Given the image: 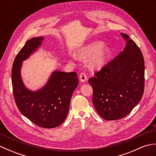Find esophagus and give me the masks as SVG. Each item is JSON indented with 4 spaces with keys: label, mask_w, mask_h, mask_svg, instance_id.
<instances>
[{
    "label": "esophagus",
    "mask_w": 156,
    "mask_h": 156,
    "mask_svg": "<svg viewBox=\"0 0 156 156\" xmlns=\"http://www.w3.org/2000/svg\"><path fill=\"white\" fill-rule=\"evenodd\" d=\"M79 78H80V80L82 82H84L87 80V76L85 74V73H81Z\"/></svg>",
    "instance_id": "34e87169"
}]
</instances>
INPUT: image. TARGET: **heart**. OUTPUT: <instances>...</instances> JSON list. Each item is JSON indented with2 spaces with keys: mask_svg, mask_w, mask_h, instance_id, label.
<instances>
[{
  "mask_svg": "<svg viewBox=\"0 0 156 156\" xmlns=\"http://www.w3.org/2000/svg\"><path fill=\"white\" fill-rule=\"evenodd\" d=\"M111 54L110 47L102 41H96L86 45L76 52V58L86 59L90 57L89 64L92 68L101 69L107 64Z\"/></svg>",
  "mask_w": 156,
  "mask_h": 156,
  "instance_id": "b5f03b06",
  "label": "heart"
}]
</instances>
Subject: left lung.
I'll use <instances>...</instances> for the list:
<instances>
[{
  "mask_svg": "<svg viewBox=\"0 0 156 156\" xmlns=\"http://www.w3.org/2000/svg\"><path fill=\"white\" fill-rule=\"evenodd\" d=\"M126 46L95 77L88 80L92 89V102L105 120L126 117L143 97L145 65L143 54L127 34L121 33Z\"/></svg>",
  "mask_w": 156,
  "mask_h": 156,
  "instance_id": "8db88e82",
  "label": "left lung"
}]
</instances>
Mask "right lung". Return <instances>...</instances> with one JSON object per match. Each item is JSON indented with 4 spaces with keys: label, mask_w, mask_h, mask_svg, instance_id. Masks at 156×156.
Listing matches in <instances>:
<instances>
[{
    "label": "right lung",
    "mask_w": 156,
    "mask_h": 156,
    "mask_svg": "<svg viewBox=\"0 0 156 156\" xmlns=\"http://www.w3.org/2000/svg\"><path fill=\"white\" fill-rule=\"evenodd\" d=\"M44 39V37L29 39L16 55L12 67V85L16 105L23 115L39 127L51 129L65 121L78 79L74 72L55 70L39 90L26 88L21 75L23 62L37 51Z\"/></svg>",
    "instance_id": "obj_1"
}]
</instances>
